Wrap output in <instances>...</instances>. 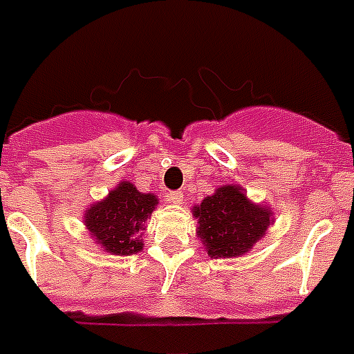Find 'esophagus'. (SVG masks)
Returning <instances> with one entry per match:
<instances>
[{"label":"esophagus","instance_id":"obj_1","mask_svg":"<svg viewBox=\"0 0 354 354\" xmlns=\"http://www.w3.org/2000/svg\"><path fill=\"white\" fill-rule=\"evenodd\" d=\"M167 201L172 202V204H182L183 193L182 191H169V193H167Z\"/></svg>","mask_w":354,"mask_h":354}]
</instances>
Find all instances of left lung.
<instances>
[{
    "instance_id": "8db88e82",
    "label": "left lung",
    "mask_w": 354,
    "mask_h": 354,
    "mask_svg": "<svg viewBox=\"0 0 354 354\" xmlns=\"http://www.w3.org/2000/svg\"><path fill=\"white\" fill-rule=\"evenodd\" d=\"M196 236L206 245L212 258H234L252 249L267 232L271 212L249 202L236 185H225L196 207Z\"/></svg>"
}]
</instances>
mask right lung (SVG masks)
I'll return each instance as SVG.
<instances>
[{"mask_svg": "<svg viewBox=\"0 0 354 354\" xmlns=\"http://www.w3.org/2000/svg\"><path fill=\"white\" fill-rule=\"evenodd\" d=\"M156 206V196L139 193L131 183L122 182L105 201L88 207L85 225L107 252L118 256L135 254L142 249L139 237Z\"/></svg>", "mask_w": 354, "mask_h": 354, "instance_id": "right-lung-1", "label": "right lung"}]
</instances>
